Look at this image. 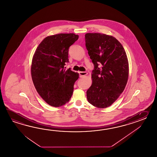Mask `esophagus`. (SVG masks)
Listing matches in <instances>:
<instances>
[{"instance_id": "obj_1", "label": "esophagus", "mask_w": 157, "mask_h": 157, "mask_svg": "<svg viewBox=\"0 0 157 157\" xmlns=\"http://www.w3.org/2000/svg\"><path fill=\"white\" fill-rule=\"evenodd\" d=\"M86 72H79V75H80V77H82L83 76H85L86 75H87Z\"/></svg>"}]
</instances>
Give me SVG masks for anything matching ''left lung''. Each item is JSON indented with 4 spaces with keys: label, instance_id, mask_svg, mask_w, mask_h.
I'll list each match as a JSON object with an SVG mask.
<instances>
[{
    "label": "left lung",
    "instance_id": "1",
    "mask_svg": "<svg viewBox=\"0 0 157 157\" xmlns=\"http://www.w3.org/2000/svg\"><path fill=\"white\" fill-rule=\"evenodd\" d=\"M85 36L86 48L94 64L87 99L94 107L105 108L117 100L127 84L129 73L127 55L122 44L111 35L87 33Z\"/></svg>",
    "mask_w": 157,
    "mask_h": 157
}]
</instances>
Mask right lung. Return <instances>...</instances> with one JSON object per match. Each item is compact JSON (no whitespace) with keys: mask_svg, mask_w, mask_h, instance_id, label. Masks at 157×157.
Here are the masks:
<instances>
[{"mask_svg":"<svg viewBox=\"0 0 157 157\" xmlns=\"http://www.w3.org/2000/svg\"><path fill=\"white\" fill-rule=\"evenodd\" d=\"M75 33H58L46 37L33 54L31 74L37 92L52 107L67 103L72 95L74 83L79 75L70 68L66 70L68 62V49L78 40Z\"/></svg>","mask_w":157,"mask_h":157,"instance_id":"1","label":"right lung"}]
</instances>
